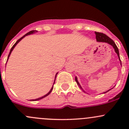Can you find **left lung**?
Instances as JSON below:
<instances>
[{"label": "left lung", "mask_w": 129, "mask_h": 129, "mask_svg": "<svg viewBox=\"0 0 129 129\" xmlns=\"http://www.w3.org/2000/svg\"><path fill=\"white\" fill-rule=\"evenodd\" d=\"M95 34H96V39H97V41L101 42H106V43H108V44H109L110 45H111L114 48V49H115V52L117 53V54L118 57H119V60H120V55H119V49H118V47H117L116 44H115V42H114L113 41V40H112L110 38V37H108L107 36H106V35L104 34L101 33V32H95ZM120 63H121V65H122L121 61H120ZM75 81H76L77 84V85H79V88H80V89H81L83 91V92H85V91H84V90L82 89V88L81 87V86H80V84H79V82L77 81V77H75ZM110 90H111V89H109V90H107V92H104V93H106V92H109Z\"/></svg>", "instance_id": "1"}]
</instances>
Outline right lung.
I'll list each match as a JSON object with an SVG mask.
<instances>
[{
	"mask_svg": "<svg viewBox=\"0 0 129 129\" xmlns=\"http://www.w3.org/2000/svg\"><path fill=\"white\" fill-rule=\"evenodd\" d=\"M36 32V30H32V31H30L29 32H28V33H27V34H26L25 35H24V36H23V37H22L21 38H20V39H19L15 43V44H14V45H13V46H12V48H11V49H10V52H9V55H8V58H7V60H8L9 57V56H10V54H11V52L12 51V50H13V49H14V48L15 47V45H16L17 44H18V43H19V42H20V40H21L23 38H24V37H25L26 36H27V35L31 34H33L34 32ZM55 78H56V77H55ZM55 81H54V84H55ZM53 87H54V85H53V86H52V89H50V90L49 91V93H47L46 95H44V96H43V97H40V98H39V99H35V100H32V101H38V100L42 99H43V98H44V97H46V96H47L48 95H49V94H50V92H52V89H53Z\"/></svg>",
	"mask_w": 129,
	"mask_h": 129,
	"instance_id": "right-lung-1",
	"label": "right lung"
}]
</instances>
